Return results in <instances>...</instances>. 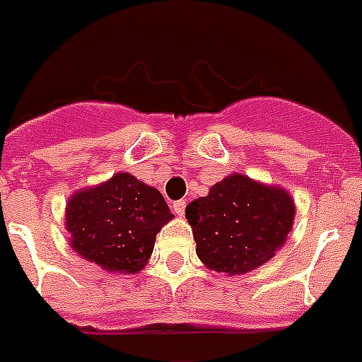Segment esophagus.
I'll use <instances>...</instances> for the list:
<instances>
[{"label": "esophagus", "mask_w": 362, "mask_h": 362, "mask_svg": "<svg viewBox=\"0 0 362 362\" xmlns=\"http://www.w3.org/2000/svg\"><path fill=\"white\" fill-rule=\"evenodd\" d=\"M173 211H175V214H178V216H184V212H186V201H175V203H173Z\"/></svg>", "instance_id": "1"}]
</instances>
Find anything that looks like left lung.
I'll list each match as a JSON object with an SVG mask.
<instances>
[{
	"instance_id": "obj_1",
	"label": "left lung",
	"mask_w": 362,
	"mask_h": 362,
	"mask_svg": "<svg viewBox=\"0 0 362 362\" xmlns=\"http://www.w3.org/2000/svg\"><path fill=\"white\" fill-rule=\"evenodd\" d=\"M197 256L211 269L247 273L273 258L294 220V203L283 187H267L231 175L206 197L186 206Z\"/></svg>"
}]
</instances>
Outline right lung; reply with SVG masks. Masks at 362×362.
Returning <instances> with one entry per match:
<instances>
[{
  "label": "right lung",
  "mask_w": 362,
  "mask_h": 362,
  "mask_svg": "<svg viewBox=\"0 0 362 362\" xmlns=\"http://www.w3.org/2000/svg\"><path fill=\"white\" fill-rule=\"evenodd\" d=\"M170 214L167 201L129 173L77 192L66 209L71 248L110 272L136 273Z\"/></svg>",
  "instance_id": "obj_1"
}]
</instances>
